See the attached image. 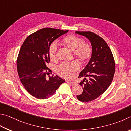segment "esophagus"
I'll return each mask as SVG.
<instances>
[{"instance_id":"1","label":"esophagus","mask_w":131,"mask_h":131,"mask_svg":"<svg viewBox=\"0 0 131 131\" xmlns=\"http://www.w3.org/2000/svg\"><path fill=\"white\" fill-rule=\"evenodd\" d=\"M67 82L68 83L72 84V85H74V84H75V83H74V82H71V81H67Z\"/></svg>"}]
</instances>
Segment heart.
Here are the masks:
<instances>
[{"label": "heart", "instance_id": "1", "mask_svg": "<svg viewBox=\"0 0 131 131\" xmlns=\"http://www.w3.org/2000/svg\"><path fill=\"white\" fill-rule=\"evenodd\" d=\"M63 43L66 47L74 51V56L82 63H86L92 56L93 48L91 45L88 42H84L83 39L79 37L74 34L68 35L63 38ZM57 43L53 42L48 48V54L50 60L53 62L57 60ZM79 67V64L77 61H73L71 63H63L57 67V72L61 77L71 79Z\"/></svg>", "mask_w": 131, "mask_h": 131}]
</instances>
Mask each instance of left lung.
<instances>
[{
	"mask_svg": "<svg viewBox=\"0 0 131 131\" xmlns=\"http://www.w3.org/2000/svg\"><path fill=\"white\" fill-rule=\"evenodd\" d=\"M90 41L93 54L79 78L85 77L81 82L83 93L77 95L82 102H90L102 94L111 84L115 72V62L112 51L105 41L91 31H76Z\"/></svg>",
	"mask_w": 131,
	"mask_h": 131,
	"instance_id": "left-lung-1",
	"label": "left lung"
}]
</instances>
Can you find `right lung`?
Listing matches in <instances>:
<instances>
[{"instance_id":"right-lung-1","label":"right lung","mask_w":131,"mask_h":131,"mask_svg":"<svg viewBox=\"0 0 131 131\" xmlns=\"http://www.w3.org/2000/svg\"><path fill=\"white\" fill-rule=\"evenodd\" d=\"M68 31L46 27L31 34L23 43L17 57L18 74L22 85L34 97L38 99L49 98L65 82L57 75L49 76L52 71L47 65L50 62L49 45Z\"/></svg>"}]
</instances>
